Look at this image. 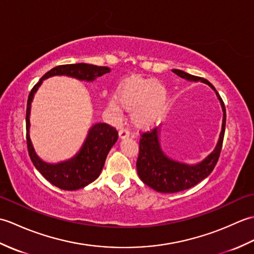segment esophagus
I'll list each match as a JSON object with an SVG mask.
<instances>
[{"label":"esophagus","mask_w":254,"mask_h":254,"mask_svg":"<svg viewBox=\"0 0 254 254\" xmlns=\"http://www.w3.org/2000/svg\"><path fill=\"white\" fill-rule=\"evenodd\" d=\"M128 136H130V132H128L127 128H121L120 131H119V137H120L121 139H124V138H127Z\"/></svg>","instance_id":"1"}]
</instances>
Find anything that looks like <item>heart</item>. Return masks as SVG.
<instances>
[{
	"label": "heart",
	"instance_id": "obj_1",
	"mask_svg": "<svg viewBox=\"0 0 254 254\" xmlns=\"http://www.w3.org/2000/svg\"><path fill=\"white\" fill-rule=\"evenodd\" d=\"M167 87L153 78L130 77L119 84L116 98L107 102L106 110L115 120L123 117V110L131 111L132 123L138 128H149L159 123L168 108Z\"/></svg>",
	"mask_w": 254,
	"mask_h": 254
}]
</instances>
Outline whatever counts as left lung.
Listing matches in <instances>:
<instances>
[{
	"instance_id": "8db88e82",
	"label": "left lung",
	"mask_w": 254,
	"mask_h": 254,
	"mask_svg": "<svg viewBox=\"0 0 254 254\" xmlns=\"http://www.w3.org/2000/svg\"><path fill=\"white\" fill-rule=\"evenodd\" d=\"M172 72L190 82H202L207 84L216 93L223 109V124L216 147L206 158L195 165L180 163V161L169 158L164 153L159 142V127L141 134L142 137L139 139V152L136 161L138 177L145 185L161 193H176L187 190V189L197 185L198 182H201L210 175L219 158L226 126V109L224 101L220 98L214 86L207 79L194 76V75L183 72L181 69L175 68L172 69Z\"/></svg>"
}]
</instances>
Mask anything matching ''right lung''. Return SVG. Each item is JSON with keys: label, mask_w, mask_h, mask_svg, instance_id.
Listing matches in <instances>:
<instances>
[{"label": "right lung", "mask_w": 254, "mask_h": 254, "mask_svg": "<svg viewBox=\"0 0 254 254\" xmlns=\"http://www.w3.org/2000/svg\"><path fill=\"white\" fill-rule=\"evenodd\" d=\"M109 72V67L97 66L87 63L59 65L47 72L30 90L26 110V139L30 159L36 169L48 181L62 190H78V189L88 186L99 177L102 168H104L108 153L118 141V131L107 123H96L89 128L82 148L74 157L58 164L46 163L36 154L30 141L29 117L31 101L42 80L51 76L65 75V76L74 77L79 80L93 82L97 77H100L101 75Z\"/></svg>", "instance_id": "right-lung-1"}]
</instances>
